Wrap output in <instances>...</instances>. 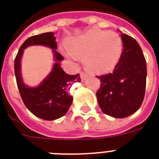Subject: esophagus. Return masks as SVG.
<instances>
[{"label": "esophagus", "mask_w": 159, "mask_h": 159, "mask_svg": "<svg viewBox=\"0 0 159 159\" xmlns=\"http://www.w3.org/2000/svg\"><path fill=\"white\" fill-rule=\"evenodd\" d=\"M87 76H88V74H87V73H85V72H83V71H82V72H81V78H82V81H84L85 78L87 77Z\"/></svg>", "instance_id": "34e87169"}]
</instances>
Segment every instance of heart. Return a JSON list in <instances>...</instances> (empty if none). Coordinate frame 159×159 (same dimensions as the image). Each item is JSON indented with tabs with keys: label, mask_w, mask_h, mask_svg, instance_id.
Here are the masks:
<instances>
[{
	"label": "heart",
	"mask_w": 159,
	"mask_h": 159,
	"mask_svg": "<svg viewBox=\"0 0 159 159\" xmlns=\"http://www.w3.org/2000/svg\"><path fill=\"white\" fill-rule=\"evenodd\" d=\"M71 50L66 54L77 60L84 56V63L96 72H104L114 68L123 52V41L115 31L91 30L69 42Z\"/></svg>",
	"instance_id": "heart-1"
}]
</instances>
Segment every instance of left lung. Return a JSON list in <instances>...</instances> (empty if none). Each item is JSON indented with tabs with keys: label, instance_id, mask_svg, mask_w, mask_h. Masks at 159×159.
<instances>
[{
	"label": "left lung",
	"instance_id": "obj_1",
	"mask_svg": "<svg viewBox=\"0 0 159 159\" xmlns=\"http://www.w3.org/2000/svg\"><path fill=\"white\" fill-rule=\"evenodd\" d=\"M123 50L112 73L97 76L101 86L97 98L102 111L116 118L128 117L143 101L147 66L141 47L127 34H121Z\"/></svg>",
	"mask_w": 159,
	"mask_h": 159
}]
</instances>
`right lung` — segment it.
I'll list each match as a JSON object with an SVG mask.
<instances>
[{"mask_svg": "<svg viewBox=\"0 0 159 159\" xmlns=\"http://www.w3.org/2000/svg\"><path fill=\"white\" fill-rule=\"evenodd\" d=\"M43 44L53 49L56 60L50 75L36 88H29L23 83L20 76V58L23 50L28 45ZM57 45L53 32H46L32 36L23 42L14 61L15 76L19 93L25 106L35 116L44 120H55L62 117L68 111L72 102L69 90L75 82H81L80 75L66 73L59 64L64 59L56 49Z\"/></svg>", "mask_w": 159, "mask_h": 159, "instance_id": "right-lung-1", "label": "right lung"}]
</instances>
